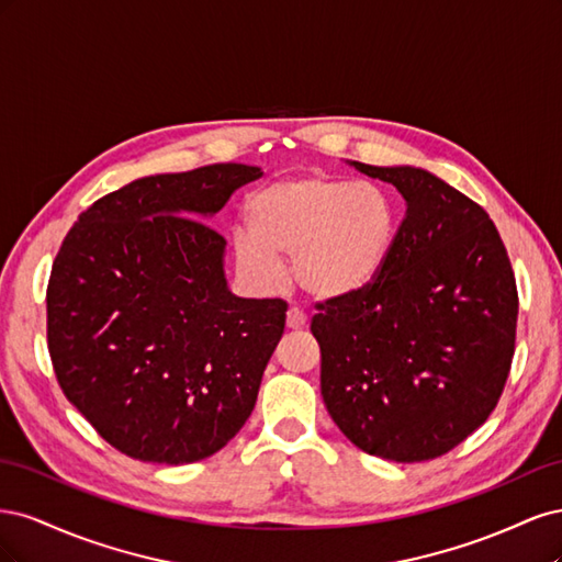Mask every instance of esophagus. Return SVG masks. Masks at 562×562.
Here are the masks:
<instances>
[{"label": "esophagus", "instance_id": "esophagus-1", "mask_svg": "<svg viewBox=\"0 0 562 562\" xmlns=\"http://www.w3.org/2000/svg\"><path fill=\"white\" fill-rule=\"evenodd\" d=\"M304 326H307V316L300 314L297 310H291V312L285 314V328L288 330H300Z\"/></svg>", "mask_w": 562, "mask_h": 562}]
</instances>
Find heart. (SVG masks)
I'll list each match as a JSON object with an SVG mask.
<instances>
[{
  "label": "heart",
  "instance_id": "b5f03b06",
  "mask_svg": "<svg viewBox=\"0 0 562 562\" xmlns=\"http://www.w3.org/2000/svg\"><path fill=\"white\" fill-rule=\"evenodd\" d=\"M246 231L232 236L234 260L250 281L277 288L293 258L304 297L339 304L363 295L389 262L396 211L375 184L302 176L267 184L244 206Z\"/></svg>",
  "mask_w": 562,
  "mask_h": 562
}]
</instances>
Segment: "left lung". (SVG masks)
I'll return each mask as SVG.
<instances>
[{
	"mask_svg": "<svg viewBox=\"0 0 562 562\" xmlns=\"http://www.w3.org/2000/svg\"><path fill=\"white\" fill-rule=\"evenodd\" d=\"M353 166L407 209L382 277L312 318L321 396L356 448L427 462L495 411L516 349V277L479 203L422 168Z\"/></svg>",
	"mask_w": 562,
	"mask_h": 562,
	"instance_id": "1",
	"label": "left lung"
}]
</instances>
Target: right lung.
Here are the masks:
<instances>
[{
    "instance_id": "1",
    "label": "right lung",
    "mask_w": 562,
    "mask_h": 562,
    "mask_svg": "<svg viewBox=\"0 0 562 562\" xmlns=\"http://www.w3.org/2000/svg\"><path fill=\"white\" fill-rule=\"evenodd\" d=\"M262 171L213 164L133 180L79 215L46 288L58 384L112 448L192 464L250 417L288 304L236 297L203 220Z\"/></svg>"
}]
</instances>
